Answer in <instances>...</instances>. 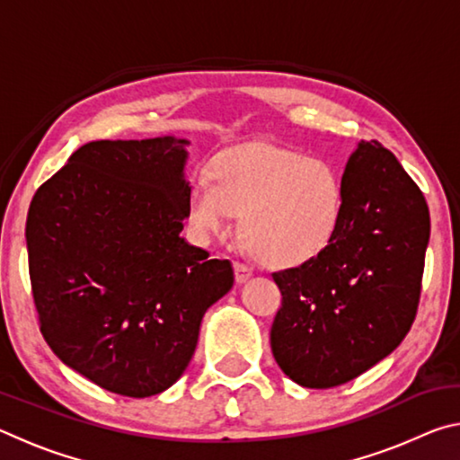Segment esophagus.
<instances>
[{
    "label": "esophagus",
    "mask_w": 460,
    "mask_h": 460,
    "mask_svg": "<svg viewBox=\"0 0 460 460\" xmlns=\"http://www.w3.org/2000/svg\"><path fill=\"white\" fill-rule=\"evenodd\" d=\"M233 268H235V279H237V284H245L247 279L253 276V270L249 268V266H245V263H239V261H237Z\"/></svg>",
    "instance_id": "obj_1"
}]
</instances>
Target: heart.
<instances>
[{
    "mask_svg": "<svg viewBox=\"0 0 460 460\" xmlns=\"http://www.w3.org/2000/svg\"><path fill=\"white\" fill-rule=\"evenodd\" d=\"M194 178L186 221L199 241L231 229L241 216L249 252L271 268H296L332 243L345 215L342 178L331 162L266 142L227 147Z\"/></svg>",
    "mask_w": 460,
    "mask_h": 460,
    "instance_id": "obj_1",
    "label": "heart"
}]
</instances>
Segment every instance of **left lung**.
<instances>
[{"mask_svg": "<svg viewBox=\"0 0 460 460\" xmlns=\"http://www.w3.org/2000/svg\"><path fill=\"white\" fill-rule=\"evenodd\" d=\"M342 189L332 243L271 276L282 292L271 353L302 387L347 384L385 359L414 323L422 288L430 213L398 158L376 139L359 142Z\"/></svg>", "mask_w": 460, "mask_h": 460, "instance_id": "obj_1", "label": "left lung"}]
</instances>
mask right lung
<instances>
[{
	"label": "right lung",
	"instance_id": "obj_1",
	"mask_svg": "<svg viewBox=\"0 0 460 460\" xmlns=\"http://www.w3.org/2000/svg\"><path fill=\"white\" fill-rule=\"evenodd\" d=\"M189 139L81 146L36 190L30 282L54 355L107 392L150 398L181 379L202 316L235 278L181 237Z\"/></svg>",
	"mask_w": 460,
	"mask_h": 460
}]
</instances>
